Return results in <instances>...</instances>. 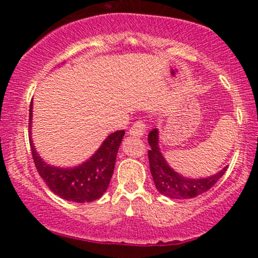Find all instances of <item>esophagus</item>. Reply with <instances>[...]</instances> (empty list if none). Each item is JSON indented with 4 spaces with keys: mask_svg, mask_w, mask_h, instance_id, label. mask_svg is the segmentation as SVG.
<instances>
[{
    "mask_svg": "<svg viewBox=\"0 0 258 258\" xmlns=\"http://www.w3.org/2000/svg\"><path fill=\"white\" fill-rule=\"evenodd\" d=\"M128 133L133 137H142L146 133V123L143 121H137V122L133 123Z\"/></svg>",
    "mask_w": 258,
    "mask_h": 258,
    "instance_id": "esophagus-1",
    "label": "esophagus"
}]
</instances>
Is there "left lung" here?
Here are the masks:
<instances>
[{"instance_id":"1","label":"left lung","mask_w":258,"mask_h":258,"mask_svg":"<svg viewBox=\"0 0 258 258\" xmlns=\"http://www.w3.org/2000/svg\"><path fill=\"white\" fill-rule=\"evenodd\" d=\"M159 139L160 133L158 128L152 130L148 135V143L150 146V150L148 152L150 172L160 194L170 199H190L212 188L217 180L226 173L228 166H224L217 173L204 178H189L183 176L174 171L165 159L164 154L160 149Z\"/></svg>"}]
</instances>
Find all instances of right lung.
<instances>
[{
  "instance_id": "obj_1",
  "label": "right lung",
  "mask_w": 258,
  "mask_h": 258,
  "mask_svg": "<svg viewBox=\"0 0 258 258\" xmlns=\"http://www.w3.org/2000/svg\"><path fill=\"white\" fill-rule=\"evenodd\" d=\"M32 102L30 104L29 141L35 166L47 186L61 199L74 203H90L99 199L108 189L114 173L117 150L125 131H116L106 137L93 155L73 167H59L47 164L35 148L31 137Z\"/></svg>"
}]
</instances>
